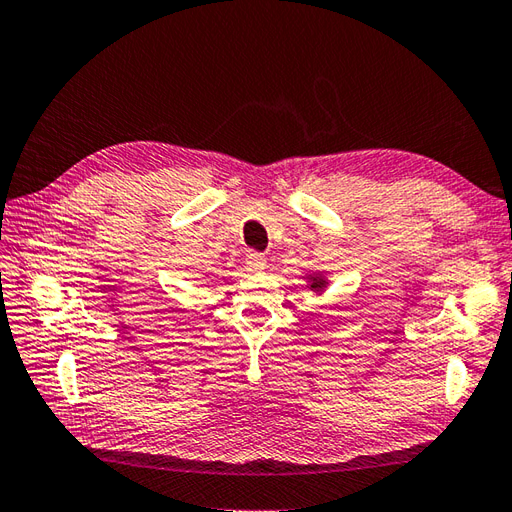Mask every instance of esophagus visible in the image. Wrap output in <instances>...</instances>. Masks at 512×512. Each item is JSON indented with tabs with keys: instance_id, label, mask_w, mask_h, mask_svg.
Segmentation results:
<instances>
[{
	"instance_id": "obj_1",
	"label": "esophagus",
	"mask_w": 512,
	"mask_h": 512,
	"mask_svg": "<svg viewBox=\"0 0 512 512\" xmlns=\"http://www.w3.org/2000/svg\"><path fill=\"white\" fill-rule=\"evenodd\" d=\"M245 265L250 267L252 271H262L267 267V258L262 256L260 252H250L247 254V258H245Z\"/></svg>"
}]
</instances>
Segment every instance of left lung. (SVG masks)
Here are the masks:
<instances>
[{
	"label": "left lung",
	"instance_id": "obj_1",
	"mask_svg": "<svg viewBox=\"0 0 512 512\" xmlns=\"http://www.w3.org/2000/svg\"><path fill=\"white\" fill-rule=\"evenodd\" d=\"M323 284H325V282H323V280H316V278H314V280H312V284H310V286H312V288H323Z\"/></svg>",
	"mask_w": 512,
	"mask_h": 512
}]
</instances>
